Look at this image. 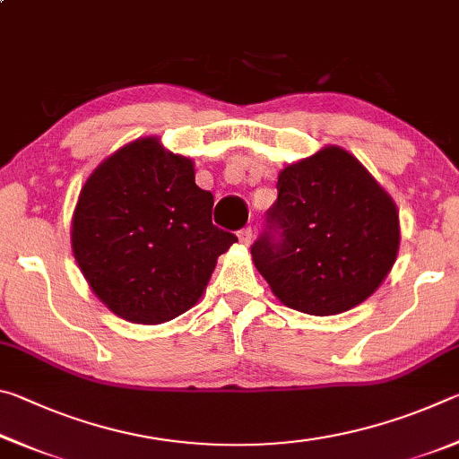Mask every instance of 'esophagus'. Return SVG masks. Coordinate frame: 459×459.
<instances>
[{
	"label": "esophagus",
	"mask_w": 459,
	"mask_h": 459,
	"mask_svg": "<svg viewBox=\"0 0 459 459\" xmlns=\"http://www.w3.org/2000/svg\"><path fill=\"white\" fill-rule=\"evenodd\" d=\"M238 240L243 243L245 247H248L253 243V229L251 227H245L243 230H238Z\"/></svg>",
	"instance_id": "obj_1"
}]
</instances>
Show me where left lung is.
I'll return each instance as SVG.
<instances>
[{
    "mask_svg": "<svg viewBox=\"0 0 459 459\" xmlns=\"http://www.w3.org/2000/svg\"><path fill=\"white\" fill-rule=\"evenodd\" d=\"M265 232L251 255L283 306L336 316L375 293L397 261L399 211L351 152L325 145L285 166Z\"/></svg>",
    "mask_w": 459,
    "mask_h": 459,
    "instance_id": "8db88e82",
    "label": "left lung"
}]
</instances>
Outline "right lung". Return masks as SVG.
<instances>
[{
	"label": "right lung",
	"mask_w": 459,
	"mask_h": 459,
	"mask_svg": "<svg viewBox=\"0 0 459 459\" xmlns=\"http://www.w3.org/2000/svg\"><path fill=\"white\" fill-rule=\"evenodd\" d=\"M214 198L194 161L139 137L92 169L71 245L92 293L131 324H164L198 304L237 237L212 224Z\"/></svg>",
	"instance_id": "1"
}]
</instances>
